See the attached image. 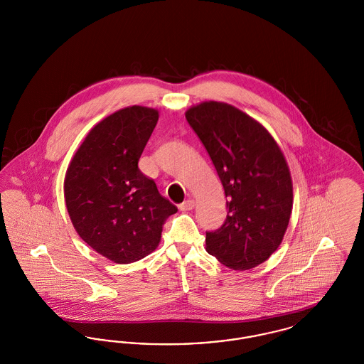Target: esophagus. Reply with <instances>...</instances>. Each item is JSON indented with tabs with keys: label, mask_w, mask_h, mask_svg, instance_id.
I'll use <instances>...</instances> for the list:
<instances>
[{
	"label": "esophagus",
	"mask_w": 364,
	"mask_h": 364,
	"mask_svg": "<svg viewBox=\"0 0 364 364\" xmlns=\"http://www.w3.org/2000/svg\"><path fill=\"white\" fill-rule=\"evenodd\" d=\"M193 208H195V202H193L192 199H188V200L183 202L181 205H178V208H180L181 211H190V210H192Z\"/></svg>",
	"instance_id": "esophagus-1"
}]
</instances>
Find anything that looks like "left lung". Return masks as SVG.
<instances>
[{
  "label": "left lung",
  "instance_id": "8db88e82",
  "mask_svg": "<svg viewBox=\"0 0 364 364\" xmlns=\"http://www.w3.org/2000/svg\"><path fill=\"white\" fill-rule=\"evenodd\" d=\"M186 119L228 198L225 223L206 232V251L229 269H252L277 250L289 224L294 191L288 164L269 131L232 105H196Z\"/></svg>",
  "mask_w": 364,
  "mask_h": 364
}]
</instances>
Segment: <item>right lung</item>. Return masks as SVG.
<instances>
[{"instance_id": "right-lung-1", "label": "right lung", "mask_w": 364, "mask_h": 364, "mask_svg": "<svg viewBox=\"0 0 364 364\" xmlns=\"http://www.w3.org/2000/svg\"><path fill=\"white\" fill-rule=\"evenodd\" d=\"M158 112L129 106L98 122L72 158L64 181L70 221L85 242L114 263L151 254L177 208L140 172L138 162Z\"/></svg>"}]
</instances>
